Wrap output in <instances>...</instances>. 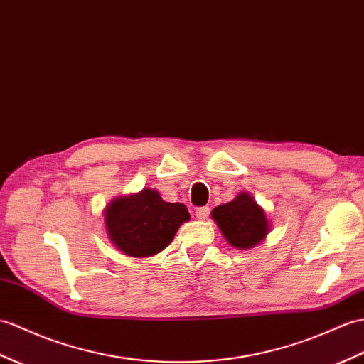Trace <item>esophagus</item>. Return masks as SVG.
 Returning <instances> with one entry per match:
<instances>
[{
  "instance_id": "1",
  "label": "esophagus",
  "mask_w": 364,
  "mask_h": 364,
  "mask_svg": "<svg viewBox=\"0 0 364 364\" xmlns=\"http://www.w3.org/2000/svg\"><path fill=\"white\" fill-rule=\"evenodd\" d=\"M208 215H209V208L208 206L196 209V217L198 218V220H205V218H208Z\"/></svg>"
}]
</instances>
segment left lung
I'll return each instance as SVG.
<instances>
[{
	"label": "left lung",
	"instance_id": "8db88e82",
	"mask_svg": "<svg viewBox=\"0 0 364 364\" xmlns=\"http://www.w3.org/2000/svg\"><path fill=\"white\" fill-rule=\"evenodd\" d=\"M210 217L225 240L237 250L255 248L272 228L264 208L250 192H240L232 201L214 208Z\"/></svg>",
	"mask_w": 364,
	"mask_h": 364
}]
</instances>
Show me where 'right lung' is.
<instances>
[{"label": "right lung", "mask_w": 364, "mask_h": 364, "mask_svg": "<svg viewBox=\"0 0 364 364\" xmlns=\"http://www.w3.org/2000/svg\"><path fill=\"white\" fill-rule=\"evenodd\" d=\"M189 218V210L183 203H167L158 191L150 188L116 197L104 210L108 240L130 257L158 255L168 247L178 228Z\"/></svg>", "instance_id": "add662e5"}]
</instances>
